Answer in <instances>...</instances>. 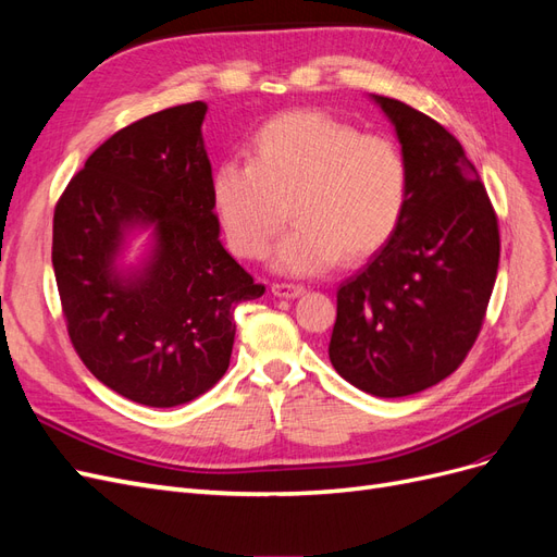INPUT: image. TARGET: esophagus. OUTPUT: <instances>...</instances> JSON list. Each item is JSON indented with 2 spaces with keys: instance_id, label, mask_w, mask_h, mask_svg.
I'll list each match as a JSON object with an SVG mask.
<instances>
[{
  "instance_id": "obj_1",
  "label": "esophagus",
  "mask_w": 557,
  "mask_h": 557,
  "mask_svg": "<svg viewBox=\"0 0 557 557\" xmlns=\"http://www.w3.org/2000/svg\"><path fill=\"white\" fill-rule=\"evenodd\" d=\"M272 293L276 297H283V299H295L299 295H305V288H301V285H295V283H274Z\"/></svg>"
}]
</instances>
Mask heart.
Listing matches in <instances>:
<instances>
[{
  "instance_id": "obj_1",
  "label": "heart",
  "mask_w": 557,
  "mask_h": 557,
  "mask_svg": "<svg viewBox=\"0 0 557 557\" xmlns=\"http://www.w3.org/2000/svg\"><path fill=\"white\" fill-rule=\"evenodd\" d=\"M211 197L232 252L248 260L267 256L288 205L295 225L276 246L274 269L315 276L393 237L407 209L409 164L393 139L320 111H288L256 132L248 162L218 166Z\"/></svg>"
}]
</instances>
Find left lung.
I'll list each match as a JSON object with an SVG mask.
<instances>
[{
    "label": "left lung",
    "mask_w": 557,
    "mask_h": 557,
    "mask_svg": "<svg viewBox=\"0 0 557 557\" xmlns=\"http://www.w3.org/2000/svg\"><path fill=\"white\" fill-rule=\"evenodd\" d=\"M369 99L407 158L409 197L393 237L336 290L330 362L362 393L407 397L453 374L474 346L499 230L460 141L397 99Z\"/></svg>",
    "instance_id": "1"
}]
</instances>
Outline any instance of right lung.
Listing matches in <instances>:
<instances>
[{"label": "right lung", "mask_w": 557, "mask_h": 557, "mask_svg": "<svg viewBox=\"0 0 557 557\" xmlns=\"http://www.w3.org/2000/svg\"><path fill=\"white\" fill-rule=\"evenodd\" d=\"M207 109L181 104L115 132L55 207L53 269L72 344L99 383L144 407L211 391L230 367L234 307L264 293L221 242ZM141 233L140 258L127 263Z\"/></svg>", "instance_id": "obj_1"}]
</instances>
